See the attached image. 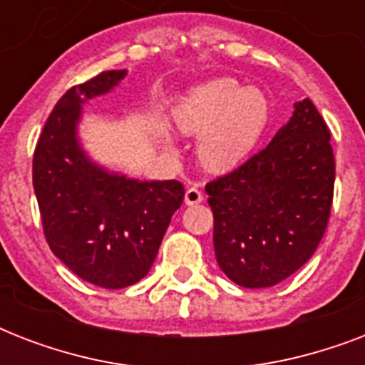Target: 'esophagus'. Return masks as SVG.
<instances>
[{
    "instance_id": "esophagus-1",
    "label": "esophagus",
    "mask_w": 365,
    "mask_h": 365,
    "mask_svg": "<svg viewBox=\"0 0 365 365\" xmlns=\"http://www.w3.org/2000/svg\"><path fill=\"white\" fill-rule=\"evenodd\" d=\"M202 199H205V195H202L199 185L187 187V191H185V205H199V202H202Z\"/></svg>"
}]
</instances>
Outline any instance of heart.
Instances as JSON below:
<instances>
[{
  "mask_svg": "<svg viewBox=\"0 0 365 365\" xmlns=\"http://www.w3.org/2000/svg\"><path fill=\"white\" fill-rule=\"evenodd\" d=\"M176 123L185 134L199 136V155L212 170L233 168L254 148L269 119L265 94L222 77L206 81L180 102Z\"/></svg>",
  "mask_w": 365,
  "mask_h": 365,
  "instance_id": "heart-1",
  "label": "heart"
}]
</instances>
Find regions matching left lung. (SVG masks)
Listing matches in <instances>:
<instances>
[{
  "instance_id": "8db88e82",
  "label": "left lung",
  "mask_w": 365,
  "mask_h": 365,
  "mask_svg": "<svg viewBox=\"0 0 365 365\" xmlns=\"http://www.w3.org/2000/svg\"><path fill=\"white\" fill-rule=\"evenodd\" d=\"M335 157L311 100L235 170L206 183L217 265L242 288H269L311 259L328 227Z\"/></svg>"
}]
</instances>
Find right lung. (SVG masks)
<instances>
[{"label":"right lung","mask_w":365,"mask_h":365,"mask_svg":"<svg viewBox=\"0 0 365 365\" xmlns=\"http://www.w3.org/2000/svg\"><path fill=\"white\" fill-rule=\"evenodd\" d=\"M125 73L102 71L66 91L34 151V191L48 246L77 277L106 289L126 288L148 274L185 197L176 180L138 182L110 174L77 143L83 102L108 93Z\"/></svg>","instance_id":"right-lung-1"}]
</instances>
